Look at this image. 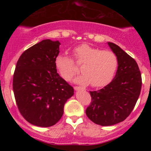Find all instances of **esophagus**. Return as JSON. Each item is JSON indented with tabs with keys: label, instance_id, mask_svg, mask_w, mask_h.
I'll list each match as a JSON object with an SVG mask.
<instances>
[{
	"label": "esophagus",
	"instance_id": "esophagus-1",
	"mask_svg": "<svg viewBox=\"0 0 151 151\" xmlns=\"http://www.w3.org/2000/svg\"><path fill=\"white\" fill-rule=\"evenodd\" d=\"M74 89L75 90H80V89H84V88L81 87V86H74Z\"/></svg>",
	"mask_w": 151,
	"mask_h": 151
}]
</instances>
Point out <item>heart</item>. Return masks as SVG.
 <instances>
[{"instance_id": "b5f03b06", "label": "heart", "mask_w": 151, "mask_h": 151, "mask_svg": "<svg viewBox=\"0 0 151 151\" xmlns=\"http://www.w3.org/2000/svg\"><path fill=\"white\" fill-rule=\"evenodd\" d=\"M72 53L74 60L66 54L59 55L55 59V67L65 80L70 81L77 72L74 61L81 65L82 71V74L74 79L75 82L102 87L114 79L119 66V60L114 52L81 44L75 47Z\"/></svg>"}]
</instances>
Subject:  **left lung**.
Returning <instances> with one entry per match:
<instances>
[{
  "instance_id": "8db88e82",
  "label": "left lung",
  "mask_w": 151,
  "mask_h": 151,
  "mask_svg": "<svg viewBox=\"0 0 151 151\" xmlns=\"http://www.w3.org/2000/svg\"><path fill=\"white\" fill-rule=\"evenodd\" d=\"M119 60L114 79L98 91H89L91 101L86 109L87 117L101 126H112L130 115L139 97L142 79L138 64L120 47L108 42Z\"/></svg>"
}]
</instances>
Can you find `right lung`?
<instances>
[{
	"mask_svg": "<svg viewBox=\"0 0 151 151\" xmlns=\"http://www.w3.org/2000/svg\"><path fill=\"white\" fill-rule=\"evenodd\" d=\"M60 45L44 40L26 50L17 62L13 81L15 101L22 117L32 125L56 124L74 94L73 87L57 73Z\"/></svg>",
	"mask_w": 151,
	"mask_h": 151,
	"instance_id": "add662e5",
	"label": "right lung"
}]
</instances>
